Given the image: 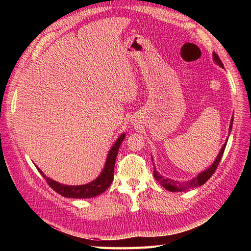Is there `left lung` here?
<instances>
[{
	"label": "left lung",
	"instance_id": "left-lung-1",
	"mask_svg": "<svg viewBox=\"0 0 251 251\" xmlns=\"http://www.w3.org/2000/svg\"><path fill=\"white\" fill-rule=\"evenodd\" d=\"M212 57H214V61L217 63V65L220 66L221 68H223V63L220 60L219 56H218L216 52H214V54H212ZM232 125H233V117H232V120L230 122V132H231V129H232ZM226 142L221 148V150H220L219 154H218L217 158L215 159L214 164H212L211 166L208 168V169H206L202 173L199 174V176H197V177H195V178H193V179L185 181V182H179V181H175V180L168 179V178H164L163 176H161V175L158 174V172H156L155 167H154V172H153L154 178H155L158 181V182L164 186L165 189L170 191V192H182V191H186V190H190V189L197 188V186H201V185L204 184L206 181L209 179L211 176L214 175V173L216 172L218 165H219V163L221 161V157L223 155V152H225V150H226Z\"/></svg>",
	"mask_w": 251,
	"mask_h": 251
}]
</instances>
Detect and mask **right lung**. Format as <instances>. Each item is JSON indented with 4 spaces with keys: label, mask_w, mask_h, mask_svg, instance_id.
Instances as JSON below:
<instances>
[{
    "label": "right lung",
    "mask_w": 251,
    "mask_h": 251,
    "mask_svg": "<svg viewBox=\"0 0 251 251\" xmlns=\"http://www.w3.org/2000/svg\"><path fill=\"white\" fill-rule=\"evenodd\" d=\"M125 139V134H122L113 147L111 148L109 151L108 157H106V162L102 172L98 176V178H96L92 182L83 185H66L61 184L57 181H54L52 179L49 178L47 176L43 174V172L36 167L40 174L43 176V178L46 180V182L49 183L50 188L56 191L58 194H60L65 197H69V199H90V197L98 196L102 194L103 192L111 185L112 181H113L114 177V166H115V159L117 152L121 147V143Z\"/></svg>",
    "instance_id": "obj_1"
}]
</instances>
